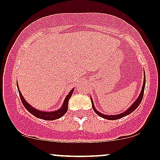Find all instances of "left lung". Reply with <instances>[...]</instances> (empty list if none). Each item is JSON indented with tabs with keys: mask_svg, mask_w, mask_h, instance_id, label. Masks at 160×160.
I'll return each instance as SVG.
<instances>
[{
	"mask_svg": "<svg viewBox=\"0 0 160 160\" xmlns=\"http://www.w3.org/2000/svg\"><path fill=\"white\" fill-rule=\"evenodd\" d=\"M145 84H146V77H145V74H144L143 85H142V90H141V92H140V95H139V97L137 98V100H136L135 102L133 103V104H132V105L130 106V107L127 110V111H125L124 112L121 113V114H116V115H106V114H101V113L99 112V111H98L97 110L95 109V108H94V105L93 101H92V99L91 98V101H92V108H93V110L94 111V112L96 113V114H97L98 115H99V116L101 117V118H104V119H108V120H118V119H120V118H123V117L127 116V115L131 114V113L133 112V111H134L135 110L137 109V108H138V106L140 104V103H141V101H142V97H143L144 88H145Z\"/></svg>",
	"mask_w": 160,
	"mask_h": 160,
	"instance_id": "1",
	"label": "left lung"
}]
</instances>
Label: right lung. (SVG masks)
Instances as JSON below:
<instances>
[{
	"instance_id": "add662e5",
	"label": "right lung",
	"mask_w": 160,
	"mask_h": 160,
	"mask_svg": "<svg viewBox=\"0 0 160 160\" xmlns=\"http://www.w3.org/2000/svg\"><path fill=\"white\" fill-rule=\"evenodd\" d=\"M18 92H19V94H20V98L21 99L22 103H23V106L30 114L35 116L36 118H39V119H42V120H46V121H53V120L56 119H59V118H62L68 111V101H69L70 98H71L72 94L73 92H74V88L72 89L70 91V92L68 93V95L66 96V98H65L64 102H63L62 106L61 108H59L58 111H52V112H46V111H39V110L36 109V108H32L31 105H30V104L27 102L25 101V99L23 98V95L21 94V92H20V89H19L18 85Z\"/></svg>"
}]
</instances>
